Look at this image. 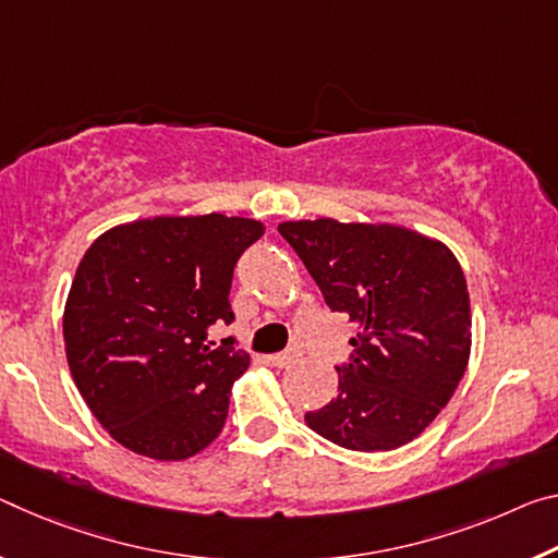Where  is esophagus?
Listing matches in <instances>:
<instances>
[{
  "instance_id": "34e87169",
  "label": "esophagus",
  "mask_w": 558,
  "mask_h": 558,
  "mask_svg": "<svg viewBox=\"0 0 558 558\" xmlns=\"http://www.w3.org/2000/svg\"><path fill=\"white\" fill-rule=\"evenodd\" d=\"M293 360H295V352H276V355L268 357L272 367H288Z\"/></svg>"
}]
</instances>
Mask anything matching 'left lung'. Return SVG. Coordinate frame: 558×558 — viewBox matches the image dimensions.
<instances>
[{"label":"left lung","instance_id":"1","mask_svg":"<svg viewBox=\"0 0 558 558\" xmlns=\"http://www.w3.org/2000/svg\"><path fill=\"white\" fill-rule=\"evenodd\" d=\"M330 311L360 327L338 395L307 427L355 452H390L437 417L472 350L470 290L445 243L390 223L278 226Z\"/></svg>","mask_w":558,"mask_h":558}]
</instances>
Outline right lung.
I'll use <instances>...</instances> for the list:
<instances>
[{"instance_id":"obj_1","label":"right lung","mask_w":558,"mask_h":558,"mask_svg":"<svg viewBox=\"0 0 558 558\" xmlns=\"http://www.w3.org/2000/svg\"><path fill=\"white\" fill-rule=\"evenodd\" d=\"M263 231L238 216H156L111 228L84 253L64 307L69 369L131 452L179 462L223 429L251 357L206 335L233 323V268Z\"/></svg>"}]
</instances>
